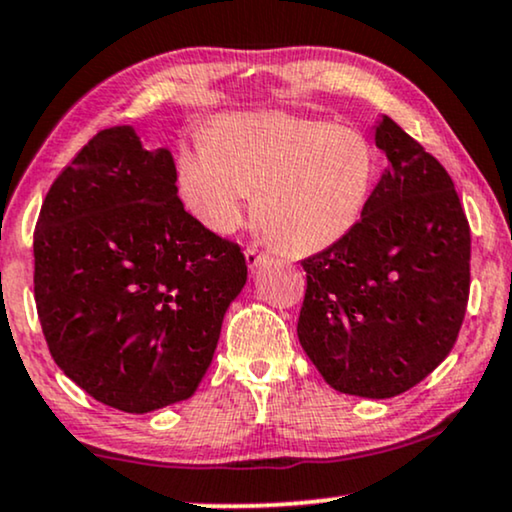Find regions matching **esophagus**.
<instances>
[{
  "instance_id": "34e87169",
  "label": "esophagus",
  "mask_w": 512,
  "mask_h": 512,
  "mask_svg": "<svg viewBox=\"0 0 512 512\" xmlns=\"http://www.w3.org/2000/svg\"><path fill=\"white\" fill-rule=\"evenodd\" d=\"M245 260H248V267L255 271L257 267H260L262 262L269 260V255H264L262 250H257L255 245H248V250H245Z\"/></svg>"
}]
</instances>
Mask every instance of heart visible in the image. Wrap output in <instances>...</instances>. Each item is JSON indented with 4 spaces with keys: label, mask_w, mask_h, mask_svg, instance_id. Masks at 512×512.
Instances as JSON below:
<instances>
[{
    "label": "heart",
    "mask_w": 512,
    "mask_h": 512,
    "mask_svg": "<svg viewBox=\"0 0 512 512\" xmlns=\"http://www.w3.org/2000/svg\"><path fill=\"white\" fill-rule=\"evenodd\" d=\"M375 181V155L349 127L281 113L236 115L179 155L186 208L226 234L252 224L271 245L304 257L338 243L364 215Z\"/></svg>",
    "instance_id": "1"
}]
</instances>
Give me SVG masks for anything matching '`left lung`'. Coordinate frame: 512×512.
Returning <instances> with one entry per match:
<instances>
[{
  "label": "left lung",
  "mask_w": 512,
  "mask_h": 512,
  "mask_svg": "<svg viewBox=\"0 0 512 512\" xmlns=\"http://www.w3.org/2000/svg\"><path fill=\"white\" fill-rule=\"evenodd\" d=\"M375 146L392 167L347 236L302 260L297 338L328 385L390 399L449 357L470 297V224L449 172L397 122Z\"/></svg>",
  "instance_id": "obj_1"
}]
</instances>
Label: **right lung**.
<instances>
[{
	"mask_svg": "<svg viewBox=\"0 0 512 512\" xmlns=\"http://www.w3.org/2000/svg\"><path fill=\"white\" fill-rule=\"evenodd\" d=\"M35 304L63 373L127 413L189 399L248 264L184 210L172 153L103 129L51 184L35 226Z\"/></svg>",
	"mask_w": 512,
	"mask_h": 512,
	"instance_id": "right-lung-1",
	"label": "right lung"
}]
</instances>
